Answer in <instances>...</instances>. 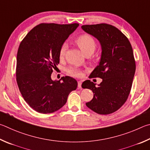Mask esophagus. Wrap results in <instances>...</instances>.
Segmentation results:
<instances>
[{"label":"esophagus","mask_w":150,"mask_h":150,"mask_svg":"<svg viewBox=\"0 0 150 150\" xmlns=\"http://www.w3.org/2000/svg\"><path fill=\"white\" fill-rule=\"evenodd\" d=\"M78 87L79 88L82 87V82H81V81H78Z\"/></svg>","instance_id":"esophagus-1"}]
</instances>
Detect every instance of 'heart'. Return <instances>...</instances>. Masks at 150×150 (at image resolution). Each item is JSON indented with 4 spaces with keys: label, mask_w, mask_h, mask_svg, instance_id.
<instances>
[{
    "label": "heart",
    "mask_w": 150,
    "mask_h": 150,
    "mask_svg": "<svg viewBox=\"0 0 150 150\" xmlns=\"http://www.w3.org/2000/svg\"><path fill=\"white\" fill-rule=\"evenodd\" d=\"M76 43L78 45L83 54L86 55H91L93 53L96 49V43L94 39L88 34H83L75 40ZM67 50V45L63 43L60 48L59 58L62 59L64 58ZM68 72L69 74L74 77H80L82 75V72L76 68H70L68 69Z\"/></svg>",
    "instance_id": "heart-1"
}]
</instances>
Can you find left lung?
Listing matches in <instances>:
<instances>
[{
  "instance_id": "1",
  "label": "left lung",
  "mask_w": 150,
  "mask_h": 150,
  "mask_svg": "<svg viewBox=\"0 0 150 150\" xmlns=\"http://www.w3.org/2000/svg\"><path fill=\"white\" fill-rule=\"evenodd\" d=\"M82 28L98 39L102 49L99 64L90 75L102 82L98 86L89 80L82 83L83 88L94 93L86 105L98 114L112 113L127 101L132 88L136 71L132 47L127 37L112 25H83Z\"/></svg>"
}]
</instances>
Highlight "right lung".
I'll return each instance as SVG.
<instances>
[{
    "label": "right lung",
    "mask_w": 150,
    "mask_h": 150,
    "mask_svg": "<svg viewBox=\"0 0 150 150\" xmlns=\"http://www.w3.org/2000/svg\"><path fill=\"white\" fill-rule=\"evenodd\" d=\"M78 25L77 23H42L34 27L20 44L17 83L26 103L37 112L48 114L58 111L67 103L71 91L77 88L78 82L73 78L53 81L51 74L59 63L60 47Z\"/></svg>",
    "instance_id": "obj_1"
}]
</instances>
